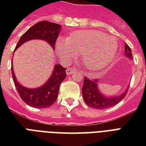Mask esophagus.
Segmentation results:
<instances>
[{
	"mask_svg": "<svg viewBox=\"0 0 146 146\" xmlns=\"http://www.w3.org/2000/svg\"><path fill=\"white\" fill-rule=\"evenodd\" d=\"M75 70H75L74 68H73V69H71V68H70V69H67L66 72L67 75H70V74H71L72 73H73V72H74Z\"/></svg>",
	"mask_w": 146,
	"mask_h": 146,
	"instance_id": "esophagus-1",
	"label": "esophagus"
}]
</instances>
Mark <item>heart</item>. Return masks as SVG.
I'll return each instance as SVG.
<instances>
[{
    "instance_id": "obj_1",
    "label": "heart",
    "mask_w": 146,
    "mask_h": 146,
    "mask_svg": "<svg viewBox=\"0 0 146 146\" xmlns=\"http://www.w3.org/2000/svg\"><path fill=\"white\" fill-rule=\"evenodd\" d=\"M55 50L64 61L81 54L87 69L99 71L112 63L117 51V42L114 37L100 31L80 30L71 33L67 39H58Z\"/></svg>"
}]
</instances>
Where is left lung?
<instances>
[{"label":"left lung","mask_w":146,"mask_h":146,"mask_svg":"<svg viewBox=\"0 0 146 146\" xmlns=\"http://www.w3.org/2000/svg\"><path fill=\"white\" fill-rule=\"evenodd\" d=\"M124 54L126 57L129 58L131 60L133 59L131 49L126 43L124 44ZM98 84L97 79L90 80L88 77H84L82 87L83 98L85 103L90 107L97 110H104L118 104L126 96L129 88L128 86L124 92L118 96L106 97L100 92L98 88Z\"/></svg>","instance_id":"left-lung-1"}]
</instances>
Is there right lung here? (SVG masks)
Segmentation results:
<instances>
[{"label": "right lung", "instance_id": "1", "mask_svg": "<svg viewBox=\"0 0 146 146\" xmlns=\"http://www.w3.org/2000/svg\"><path fill=\"white\" fill-rule=\"evenodd\" d=\"M59 24L48 21H40L30 28L23 34L15 47V50L25 42L30 40H43L48 42L54 49L55 42L61 30ZM66 68L60 64H55L51 76L44 85L36 88H27L18 82L11 67L12 78L15 86L22 100L30 106L34 108H48L56 101L61 83L66 77Z\"/></svg>", "mask_w": 146, "mask_h": 146}]
</instances>
